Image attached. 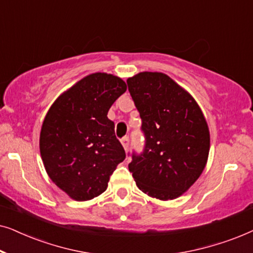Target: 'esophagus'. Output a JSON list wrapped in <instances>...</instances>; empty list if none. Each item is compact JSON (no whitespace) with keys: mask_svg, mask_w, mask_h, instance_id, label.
Masks as SVG:
<instances>
[{"mask_svg":"<svg viewBox=\"0 0 253 253\" xmlns=\"http://www.w3.org/2000/svg\"><path fill=\"white\" fill-rule=\"evenodd\" d=\"M121 143H122L124 150L127 151V148H129V137H127V136L123 137L122 139H121Z\"/></svg>","mask_w":253,"mask_h":253,"instance_id":"obj_1","label":"esophagus"}]
</instances>
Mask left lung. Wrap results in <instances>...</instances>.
Here are the masks:
<instances>
[{
    "mask_svg": "<svg viewBox=\"0 0 253 253\" xmlns=\"http://www.w3.org/2000/svg\"><path fill=\"white\" fill-rule=\"evenodd\" d=\"M127 87L146 143L129 170L147 196L171 200L188 191L207 164L210 130L193 96L162 72H139Z\"/></svg>",
    "mask_w": 253,
    "mask_h": 253,
    "instance_id": "obj_1",
    "label": "left lung"
}]
</instances>
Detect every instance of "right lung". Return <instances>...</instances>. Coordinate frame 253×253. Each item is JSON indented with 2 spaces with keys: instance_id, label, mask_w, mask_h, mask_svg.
Here are the masks:
<instances>
[{
  "instance_id": "add662e5",
  "label": "right lung",
  "mask_w": 253,
  "mask_h": 253,
  "mask_svg": "<svg viewBox=\"0 0 253 253\" xmlns=\"http://www.w3.org/2000/svg\"><path fill=\"white\" fill-rule=\"evenodd\" d=\"M126 91L117 76L95 72L62 93L40 132V154L51 181L70 198L85 202L106 191L126 152L107 117Z\"/></svg>"
}]
</instances>
